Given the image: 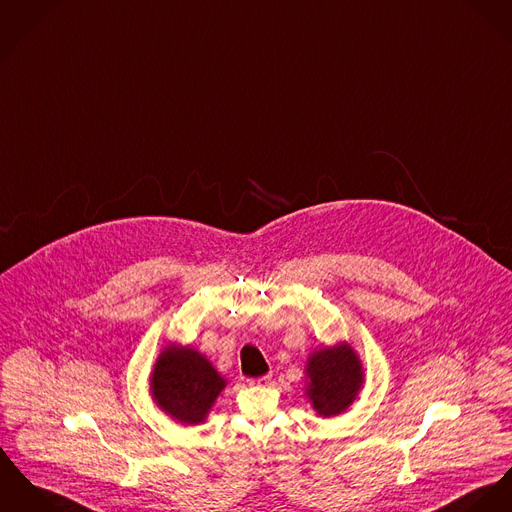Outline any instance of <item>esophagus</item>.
<instances>
[{
	"instance_id": "obj_1",
	"label": "esophagus",
	"mask_w": 512,
	"mask_h": 512,
	"mask_svg": "<svg viewBox=\"0 0 512 512\" xmlns=\"http://www.w3.org/2000/svg\"><path fill=\"white\" fill-rule=\"evenodd\" d=\"M250 385H272V375L266 373V375H262V377L250 379Z\"/></svg>"
}]
</instances>
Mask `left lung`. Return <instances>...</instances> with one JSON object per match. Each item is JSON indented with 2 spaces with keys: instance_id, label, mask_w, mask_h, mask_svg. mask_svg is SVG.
I'll return each instance as SVG.
<instances>
[{
  "instance_id": "8db88e82",
  "label": "left lung",
  "mask_w": 512,
  "mask_h": 512,
  "mask_svg": "<svg viewBox=\"0 0 512 512\" xmlns=\"http://www.w3.org/2000/svg\"><path fill=\"white\" fill-rule=\"evenodd\" d=\"M307 375L311 379L307 397L321 417H334L358 395L362 385V364L350 346L319 350L309 358Z\"/></svg>"
}]
</instances>
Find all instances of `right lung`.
<instances>
[{"instance_id":"add662e5","label":"right lung","mask_w":512,"mask_h":512,"mask_svg":"<svg viewBox=\"0 0 512 512\" xmlns=\"http://www.w3.org/2000/svg\"><path fill=\"white\" fill-rule=\"evenodd\" d=\"M225 379L193 348H166L152 373L150 389L156 403L182 424L207 417Z\"/></svg>"}]
</instances>
